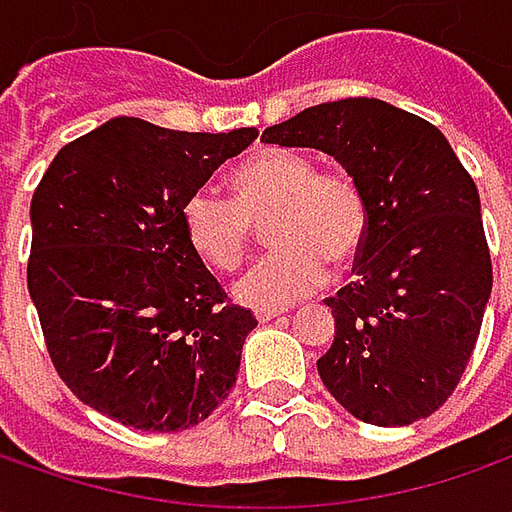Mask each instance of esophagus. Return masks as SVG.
Returning <instances> with one entry per match:
<instances>
[{"label": "esophagus", "mask_w": 512, "mask_h": 512, "mask_svg": "<svg viewBox=\"0 0 512 512\" xmlns=\"http://www.w3.org/2000/svg\"><path fill=\"white\" fill-rule=\"evenodd\" d=\"M285 310L282 307H256V319L259 322H270V319H279Z\"/></svg>", "instance_id": "34e87169"}]
</instances>
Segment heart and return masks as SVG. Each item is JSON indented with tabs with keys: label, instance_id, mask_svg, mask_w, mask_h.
Masks as SVG:
<instances>
[{
	"label": "heart",
	"instance_id": "1",
	"mask_svg": "<svg viewBox=\"0 0 512 512\" xmlns=\"http://www.w3.org/2000/svg\"><path fill=\"white\" fill-rule=\"evenodd\" d=\"M233 199L196 190L182 207L190 247L219 273H236L253 250L270 212L267 236L276 250L236 287L247 305L282 307L313 293L327 279V262L347 267L367 239V199L344 170H316L302 150L265 148L230 170Z\"/></svg>",
	"mask_w": 512,
	"mask_h": 512
}]
</instances>
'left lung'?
<instances>
[{
    "instance_id": "1",
    "label": "left lung",
    "mask_w": 512,
    "mask_h": 512,
    "mask_svg": "<svg viewBox=\"0 0 512 512\" xmlns=\"http://www.w3.org/2000/svg\"><path fill=\"white\" fill-rule=\"evenodd\" d=\"M262 139L333 156L367 199L356 279L325 302L336 336L322 382L367 424L427 419L462 379L493 287L473 176L442 130L367 96L302 110Z\"/></svg>"
}]
</instances>
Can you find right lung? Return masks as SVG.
<instances>
[{
	"label": "right lung",
	"mask_w": 512,
	"mask_h": 512,
	"mask_svg": "<svg viewBox=\"0 0 512 512\" xmlns=\"http://www.w3.org/2000/svg\"><path fill=\"white\" fill-rule=\"evenodd\" d=\"M259 136L119 116L56 153L33 190L28 290L59 379L116 422H205L236 384L247 307L190 247L182 207Z\"/></svg>",
	"instance_id": "add662e5"
}]
</instances>
